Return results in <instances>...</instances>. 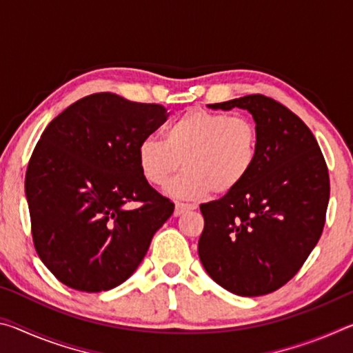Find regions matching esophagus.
<instances>
[{
  "instance_id": "esophagus-1",
  "label": "esophagus",
  "mask_w": 353,
  "mask_h": 353,
  "mask_svg": "<svg viewBox=\"0 0 353 353\" xmlns=\"http://www.w3.org/2000/svg\"><path fill=\"white\" fill-rule=\"evenodd\" d=\"M196 205L194 204H183V202H177L176 208H174V214L176 216H181L182 213L188 212V210H194Z\"/></svg>"
}]
</instances>
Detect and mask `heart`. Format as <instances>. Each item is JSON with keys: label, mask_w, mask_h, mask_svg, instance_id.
<instances>
[{"label": "heart", "mask_w": 353, "mask_h": 353, "mask_svg": "<svg viewBox=\"0 0 353 353\" xmlns=\"http://www.w3.org/2000/svg\"><path fill=\"white\" fill-rule=\"evenodd\" d=\"M259 132L250 119L225 113L191 109L177 117L165 132V141L146 137L137 148L143 177L151 185L168 183L166 193L198 199L208 193L225 194L246 181L256 162Z\"/></svg>", "instance_id": "heart-1"}]
</instances>
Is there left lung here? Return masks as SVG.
<instances>
[{"label":"left lung","mask_w":353,"mask_h":353,"mask_svg":"<svg viewBox=\"0 0 353 353\" xmlns=\"http://www.w3.org/2000/svg\"><path fill=\"white\" fill-rule=\"evenodd\" d=\"M207 107L248 110L259 152L240 187L201 204V263L234 294H270L296 276L321 238L330 198L324 155L301 118L263 94Z\"/></svg>","instance_id":"left-lung-1"}]
</instances>
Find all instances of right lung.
I'll list each match as a JSON object with an SVG mask.
<instances>
[{
	"instance_id": "1",
	"label": "right lung",
	"mask_w": 353,
	"mask_h": 353,
	"mask_svg": "<svg viewBox=\"0 0 353 353\" xmlns=\"http://www.w3.org/2000/svg\"><path fill=\"white\" fill-rule=\"evenodd\" d=\"M166 109L94 93L48 124L29 160L25 191L34 246L63 285L85 292L132 276L174 204L143 177L140 141ZM139 201L141 205H127Z\"/></svg>"
}]
</instances>
